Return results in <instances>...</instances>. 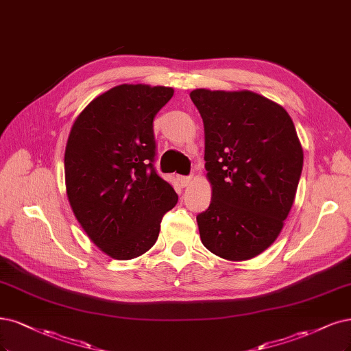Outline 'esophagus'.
Masks as SVG:
<instances>
[{
	"label": "esophagus",
	"instance_id": "1",
	"mask_svg": "<svg viewBox=\"0 0 351 351\" xmlns=\"http://www.w3.org/2000/svg\"><path fill=\"white\" fill-rule=\"evenodd\" d=\"M178 180H180V184H181V186H183V187H187V186H190V184H191L193 177H191V176H183V177H180Z\"/></svg>",
	"mask_w": 351,
	"mask_h": 351
}]
</instances>
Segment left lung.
<instances>
[{
    "mask_svg": "<svg viewBox=\"0 0 351 351\" xmlns=\"http://www.w3.org/2000/svg\"><path fill=\"white\" fill-rule=\"evenodd\" d=\"M204 126L209 208L200 239L229 261L257 257L279 237L292 209L304 149L285 108L248 90L190 93Z\"/></svg>",
    "mask_w": 351,
    "mask_h": 351,
    "instance_id": "1",
    "label": "left lung"
}]
</instances>
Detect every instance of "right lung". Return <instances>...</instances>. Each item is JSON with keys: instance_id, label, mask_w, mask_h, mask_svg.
Masks as SVG:
<instances>
[{"instance_id": "add662e5", "label": "right lung", "mask_w": 351, "mask_h": 351, "mask_svg": "<svg viewBox=\"0 0 351 351\" xmlns=\"http://www.w3.org/2000/svg\"><path fill=\"white\" fill-rule=\"evenodd\" d=\"M171 87L122 84L75 119L65 148L66 196L84 231L107 256L130 260L160 235L177 193L154 168V117Z\"/></svg>"}]
</instances>
